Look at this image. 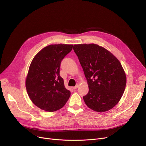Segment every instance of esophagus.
Returning a JSON list of instances; mask_svg holds the SVG:
<instances>
[{"label":"esophagus","mask_w":146,"mask_h":146,"mask_svg":"<svg viewBox=\"0 0 146 146\" xmlns=\"http://www.w3.org/2000/svg\"><path fill=\"white\" fill-rule=\"evenodd\" d=\"M78 87H79V85H76L75 86L73 87V89H76L77 88H78Z\"/></svg>","instance_id":"34e87169"}]
</instances>
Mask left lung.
<instances>
[{"label":"left lung","mask_w":146,"mask_h":146,"mask_svg":"<svg viewBox=\"0 0 146 146\" xmlns=\"http://www.w3.org/2000/svg\"><path fill=\"white\" fill-rule=\"evenodd\" d=\"M89 86L83 96L86 105L96 112L112 109L119 101L126 86V75L119 60L97 44L74 45Z\"/></svg>","instance_id":"obj_1"}]
</instances>
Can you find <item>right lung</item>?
<instances>
[{
    "label": "right lung",
    "instance_id": "right-lung-1",
    "mask_svg": "<svg viewBox=\"0 0 146 146\" xmlns=\"http://www.w3.org/2000/svg\"><path fill=\"white\" fill-rule=\"evenodd\" d=\"M73 45L54 44L44 47L33 58L26 79V89L31 101L40 109L53 112L61 109L70 96L60 75L61 61Z\"/></svg>",
    "mask_w": 146,
    "mask_h": 146
}]
</instances>
